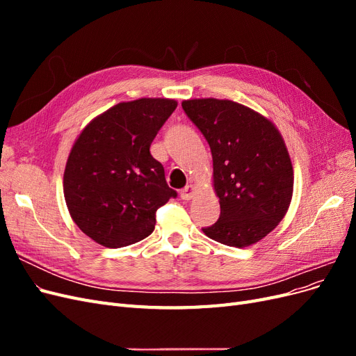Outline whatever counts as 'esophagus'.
<instances>
[{
  "mask_svg": "<svg viewBox=\"0 0 356 356\" xmlns=\"http://www.w3.org/2000/svg\"><path fill=\"white\" fill-rule=\"evenodd\" d=\"M179 195H181L182 200H190V199L195 197V195H196V187L193 186V184H190V186L182 188Z\"/></svg>",
  "mask_w": 356,
  "mask_h": 356,
  "instance_id": "1",
  "label": "esophagus"
}]
</instances>
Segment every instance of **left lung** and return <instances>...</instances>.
Listing matches in <instances>:
<instances>
[{"label":"left lung","instance_id":"8db88e82","mask_svg":"<svg viewBox=\"0 0 356 356\" xmlns=\"http://www.w3.org/2000/svg\"><path fill=\"white\" fill-rule=\"evenodd\" d=\"M181 105L212 153L221 213L203 233L227 246L257 243L281 222L293 199L294 170L281 132L234 101L202 98Z\"/></svg>","mask_w":356,"mask_h":356}]
</instances>
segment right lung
<instances>
[{
    "instance_id": "obj_1",
    "label": "right lung",
    "mask_w": 356,
    "mask_h": 356,
    "mask_svg": "<svg viewBox=\"0 0 356 356\" xmlns=\"http://www.w3.org/2000/svg\"><path fill=\"white\" fill-rule=\"evenodd\" d=\"M178 102L141 98L95 117L71 148L63 195L72 221L92 241L122 248L154 230L156 211L177 191L149 145Z\"/></svg>"
}]
</instances>
